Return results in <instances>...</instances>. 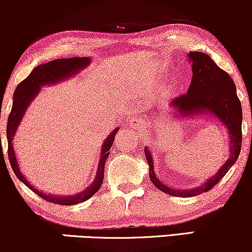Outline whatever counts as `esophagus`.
Returning a JSON list of instances; mask_svg holds the SVG:
<instances>
[{
  "instance_id": "34e87169",
  "label": "esophagus",
  "mask_w": 252,
  "mask_h": 252,
  "mask_svg": "<svg viewBox=\"0 0 252 252\" xmlns=\"http://www.w3.org/2000/svg\"><path fill=\"white\" fill-rule=\"evenodd\" d=\"M130 125L134 126V127H139L140 126V122L135 118V119H133V122H132V124H130Z\"/></svg>"
}]
</instances>
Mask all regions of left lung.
<instances>
[{"mask_svg": "<svg viewBox=\"0 0 252 252\" xmlns=\"http://www.w3.org/2000/svg\"><path fill=\"white\" fill-rule=\"evenodd\" d=\"M188 58L191 63L192 78L187 94L172 99L171 108L179 116L212 115L228 130L229 158L219 171L199 187L178 190L161 184L154 168V159L148 148L144 149L149 164V177L153 184L163 192L179 197H191L206 192L221 180L235 164L242 147V106L236 94V87L229 74L221 70L209 55L190 51Z\"/></svg>", "mask_w": 252, "mask_h": 252, "instance_id": "1", "label": "left lung"}]
</instances>
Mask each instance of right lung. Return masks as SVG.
I'll return each instance as SVG.
<instances>
[{"label":"right lung","instance_id":"add662e5","mask_svg":"<svg viewBox=\"0 0 252 252\" xmlns=\"http://www.w3.org/2000/svg\"><path fill=\"white\" fill-rule=\"evenodd\" d=\"M91 63V60L88 57H72V58H60V60L51 61L49 63L41 64L36 66L34 70L31 72L29 77L25 80H23L20 84L17 86L15 93H13V102H12V109L10 112L8 124H6V139H8V157L10 165H11L13 172L17 175L23 184H25L26 187H29L31 190H33L37 196L41 198L46 199L48 202L55 203V204L60 205H73L78 204V203L87 201L91 198L98 189L101 188V185L103 184V179H104V165L106 161V158L109 157L110 149H111L113 140H115L116 133L118 132L119 128L113 130V132L108 135L104 143L102 144L101 149V159L98 161L97 172H96V178L93 181V184L86 188L80 194L73 195V196H54L46 194V192L37 190L35 187L27 181V179L24 177L22 172L19 170L18 161H17L15 149H13V136L18 125L22 122L24 113H25L26 109L29 108L33 98H35L37 93L42 86L46 85H53L56 84L58 81L64 80V79L70 78L71 75L77 74L79 71L85 68L87 65ZM2 147V146H1Z\"/></svg>","mask_w":252,"mask_h":252}]
</instances>
